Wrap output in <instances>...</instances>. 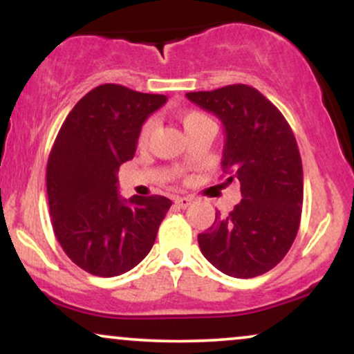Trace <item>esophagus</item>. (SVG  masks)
Masks as SVG:
<instances>
[{
	"instance_id": "1",
	"label": "esophagus",
	"mask_w": 354,
	"mask_h": 354,
	"mask_svg": "<svg viewBox=\"0 0 354 354\" xmlns=\"http://www.w3.org/2000/svg\"><path fill=\"white\" fill-rule=\"evenodd\" d=\"M174 203H176V205L180 206V208H188L191 203H193V200H191V198H176V200H174Z\"/></svg>"
}]
</instances>
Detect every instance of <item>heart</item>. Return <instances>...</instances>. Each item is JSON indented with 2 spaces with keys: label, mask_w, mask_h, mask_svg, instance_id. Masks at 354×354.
Segmentation results:
<instances>
[{
  "label": "heart",
  "mask_w": 354,
  "mask_h": 354,
  "mask_svg": "<svg viewBox=\"0 0 354 354\" xmlns=\"http://www.w3.org/2000/svg\"><path fill=\"white\" fill-rule=\"evenodd\" d=\"M205 120H208V118L203 115V113H198V111H185L180 115V121H181L183 128H185L186 133ZM151 131H153V121L151 120L145 121L143 126H141V129H140V135H138V145L143 146L148 143L149 136H151Z\"/></svg>",
  "instance_id": "b5f03b06"
}]
</instances>
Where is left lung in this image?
I'll return each instance as SVG.
<instances>
[{
    "label": "left lung",
    "instance_id": "8db88e82",
    "mask_svg": "<svg viewBox=\"0 0 354 354\" xmlns=\"http://www.w3.org/2000/svg\"><path fill=\"white\" fill-rule=\"evenodd\" d=\"M225 126L223 171L241 185L243 200L228 214L218 211L198 234L201 253L221 273L254 278L273 270L293 245L301 221L303 165L298 145L278 108L258 89L230 84L186 93Z\"/></svg>",
    "mask_w": 354,
    "mask_h": 354
}]
</instances>
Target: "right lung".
<instances>
[{"label":"right lung","instance_id":"1","mask_svg":"<svg viewBox=\"0 0 354 354\" xmlns=\"http://www.w3.org/2000/svg\"><path fill=\"white\" fill-rule=\"evenodd\" d=\"M165 95L101 84L86 93L61 126L46 166L51 225L81 270L111 278L151 251L171 201L118 193V169L133 160L140 129Z\"/></svg>","mask_w":354,"mask_h":354}]
</instances>
